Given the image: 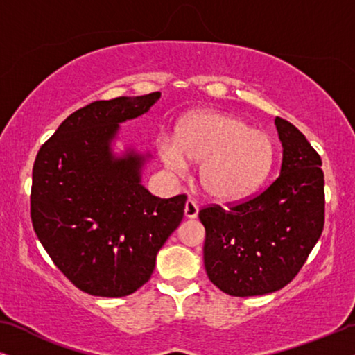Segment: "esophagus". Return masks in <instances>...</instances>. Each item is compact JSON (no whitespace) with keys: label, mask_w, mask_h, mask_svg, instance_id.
<instances>
[{"label":"esophagus","mask_w":355,"mask_h":355,"mask_svg":"<svg viewBox=\"0 0 355 355\" xmlns=\"http://www.w3.org/2000/svg\"><path fill=\"white\" fill-rule=\"evenodd\" d=\"M184 215H186V218H191V220L198 215V205L196 203V200L189 198L186 202V207H184Z\"/></svg>","instance_id":"esophagus-1"}]
</instances>
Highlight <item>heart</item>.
I'll return each instance as SVG.
<instances>
[{
	"label": "heart",
	"mask_w": 355,
	"mask_h": 355,
	"mask_svg": "<svg viewBox=\"0 0 355 355\" xmlns=\"http://www.w3.org/2000/svg\"><path fill=\"white\" fill-rule=\"evenodd\" d=\"M158 153L169 171L184 174L202 163L200 182L218 200H237L261 186L275 162L270 135L236 116L197 111L179 123L176 139L162 137Z\"/></svg>",
	"instance_id": "1"
}]
</instances>
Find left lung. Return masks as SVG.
<instances>
[{"label": "left lung", "instance_id": "obj_1", "mask_svg": "<svg viewBox=\"0 0 355 355\" xmlns=\"http://www.w3.org/2000/svg\"><path fill=\"white\" fill-rule=\"evenodd\" d=\"M283 145L279 176L230 210L198 211L205 227L203 263L208 278L236 297L275 293L294 279L324 225L322 158L300 130L275 119Z\"/></svg>", "mask_w": 355, "mask_h": 355}]
</instances>
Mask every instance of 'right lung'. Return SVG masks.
<instances>
[{
	"instance_id": "right-lung-1",
	"label": "right lung",
	"mask_w": 355,
	"mask_h": 355,
	"mask_svg": "<svg viewBox=\"0 0 355 355\" xmlns=\"http://www.w3.org/2000/svg\"><path fill=\"white\" fill-rule=\"evenodd\" d=\"M162 94L118 96L77 110L38 150L32 171L33 231L61 273L87 294L124 297L153 273L157 254L184 216L187 197L142 186L150 155L111 142L119 124L147 113Z\"/></svg>"
}]
</instances>
